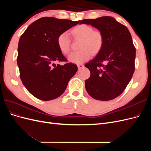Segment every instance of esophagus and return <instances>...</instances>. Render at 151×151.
Returning a JSON list of instances; mask_svg holds the SVG:
<instances>
[{
    "mask_svg": "<svg viewBox=\"0 0 151 151\" xmlns=\"http://www.w3.org/2000/svg\"><path fill=\"white\" fill-rule=\"evenodd\" d=\"M83 67H84V65L83 64H77V67H78L79 70H81L82 68H83Z\"/></svg>",
    "mask_w": 151,
    "mask_h": 151,
    "instance_id": "obj_1",
    "label": "esophagus"
}]
</instances>
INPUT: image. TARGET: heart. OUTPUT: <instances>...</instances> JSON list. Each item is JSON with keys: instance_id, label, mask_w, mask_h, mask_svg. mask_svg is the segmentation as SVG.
Masks as SVG:
<instances>
[{"instance_id": "obj_1", "label": "heart", "mask_w": 151, "mask_h": 151, "mask_svg": "<svg viewBox=\"0 0 151 151\" xmlns=\"http://www.w3.org/2000/svg\"><path fill=\"white\" fill-rule=\"evenodd\" d=\"M73 37L81 39L79 51L71 53L68 59L74 63H81L91 58L92 53L98 54L104 45V36L99 30H94L92 26L82 24L74 27L71 30ZM57 43L58 48L64 54L70 50V38L67 33H62L58 36Z\"/></svg>"}]
</instances>
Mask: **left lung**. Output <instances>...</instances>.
<instances>
[{
	"mask_svg": "<svg viewBox=\"0 0 151 151\" xmlns=\"http://www.w3.org/2000/svg\"><path fill=\"white\" fill-rule=\"evenodd\" d=\"M79 24L91 25L104 36L101 50L85 65L91 72L85 81L87 92L97 100L115 99L125 89L135 70V48L130 32L110 16L84 19Z\"/></svg>",
	"mask_w": 151,
	"mask_h": 151,
	"instance_id": "obj_1",
	"label": "left lung"
}]
</instances>
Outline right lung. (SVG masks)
Masks as SVG:
<instances>
[{"mask_svg":"<svg viewBox=\"0 0 151 151\" xmlns=\"http://www.w3.org/2000/svg\"><path fill=\"white\" fill-rule=\"evenodd\" d=\"M79 22L42 17L31 24L20 37L17 58L20 78L27 90L36 98L43 101L57 98L77 71L74 63L61 65L55 63L67 61L58 47V36Z\"/></svg>","mask_w":151,"mask_h":151,"instance_id":"obj_1","label":"right lung"}]
</instances>
